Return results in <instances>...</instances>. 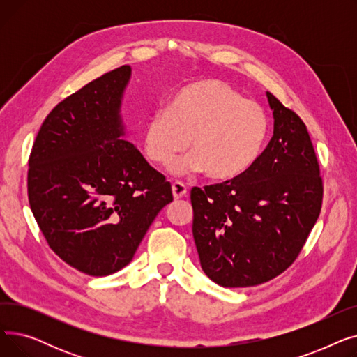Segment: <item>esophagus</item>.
Masks as SVG:
<instances>
[{
  "mask_svg": "<svg viewBox=\"0 0 357 357\" xmlns=\"http://www.w3.org/2000/svg\"><path fill=\"white\" fill-rule=\"evenodd\" d=\"M186 192H188V190H186V186L182 182H174L172 183V194H174L175 199L183 198L186 195Z\"/></svg>",
  "mask_w": 357,
  "mask_h": 357,
  "instance_id": "esophagus-1",
  "label": "esophagus"
}]
</instances>
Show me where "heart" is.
I'll return each instance as SVG.
<instances>
[{"instance_id": "heart-1", "label": "heart", "mask_w": 357, "mask_h": 357, "mask_svg": "<svg viewBox=\"0 0 357 357\" xmlns=\"http://www.w3.org/2000/svg\"><path fill=\"white\" fill-rule=\"evenodd\" d=\"M268 135L264 108L243 98L230 84L205 79L174 93L165 111L150 117L143 152L169 166L190 144L194 152L172 166L175 174L207 172L214 181L234 179L257 160Z\"/></svg>"}]
</instances>
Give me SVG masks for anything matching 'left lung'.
Wrapping results in <instances>:
<instances>
[{
    "instance_id": "left-lung-1",
    "label": "left lung",
    "mask_w": 357,
    "mask_h": 357,
    "mask_svg": "<svg viewBox=\"0 0 357 357\" xmlns=\"http://www.w3.org/2000/svg\"><path fill=\"white\" fill-rule=\"evenodd\" d=\"M273 136L248 172L191 190L201 268L226 288L287 271L320 215L323 179L307 126L271 92Z\"/></svg>"
}]
</instances>
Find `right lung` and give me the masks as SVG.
<instances>
[{
	"instance_id": "right-lung-1",
	"label": "right lung",
	"mask_w": 357,
	"mask_h": 357,
	"mask_svg": "<svg viewBox=\"0 0 357 357\" xmlns=\"http://www.w3.org/2000/svg\"><path fill=\"white\" fill-rule=\"evenodd\" d=\"M131 68L82 86L45 119L29 158L31 213L49 248L89 276L127 266L172 186L124 140L120 107Z\"/></svg>"
}]
</instances>
